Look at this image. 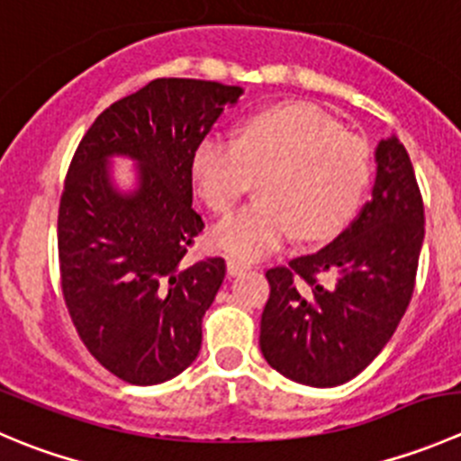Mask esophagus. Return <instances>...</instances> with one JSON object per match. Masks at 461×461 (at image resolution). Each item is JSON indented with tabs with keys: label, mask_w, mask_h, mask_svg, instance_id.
Returning <instances> with one entry per match:
<instances>
[{
	"label": "esophagus",
	"mask_w": 461,
	"mask_h": 461,
	"mask_svg": "<svg viewBox=\"0 0 461 461\" xmlns=\"http://www.w3.org/2000/svg\"><path fill=\"white\" fill-rule=\"evenodd\" d=\"M245 270H249V263L239 261V258H227V275L230 276L243 275Z\"/></svg>",
	"instance_id": "obj_1"
}]
</instances>
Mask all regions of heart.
I'll list each match as a JSON object with an SVG mask.
<instances>
[{"instance_id": "heart-1", "label": "heart", "mask_w": 461, "mask_h": 461, "mask_svg": "<svg viewBox=\"0 0 461 461\" xmlns=\"http://www.w3.org/2000/svg\"><path fill=\"white\" fill-rule=\"evenodd\" d=\"M191 168L216 213L230 212L261 176V198L218 222L212 234L218 249L239 258L263 257L294 234L302 240L338 234L358 209L372 171L367 141L303 103L257 112L236 141L207 137Z\"/></svg>"}]
</instances>
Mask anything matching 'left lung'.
<instances>
[{
    "label": "left lung",
    "instance_id": "obj_1",
    "mask_svg": "<svg viewBox=\"0 0 461 461\" xmlns=\"http://www.w3.org/2000/svg\"><path fill=\"white\" fill-rule=\"evenodd\" d=\"M423 200L396 137L376 149L372 200L333 243L266 272L261 354L272 369L311 387L358 376L405 315L423 243Z\"/></svg>",
    "mask_w": 461,
    "mask_h": 461
}]
</instances>
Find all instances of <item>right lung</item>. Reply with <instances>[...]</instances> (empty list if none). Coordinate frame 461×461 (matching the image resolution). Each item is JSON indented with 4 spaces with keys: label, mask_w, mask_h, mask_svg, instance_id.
Returning <instances> with one entry per match:
<instances>
[{
    "label": "right lung",
    "mask_w": 461,
    "mask_h": 461,
    "mask_svg": "<svg viewBox=\"0 0 461 461\" xmlns=\"http://www.w3.org/2000/svg\"><path fill=\"white\" fill-rule=\"evenodd\" d=\"M236 85L158 78L103 110L80 140L58 209L67 311L89 354L131 385H158L198 358L221 257L186 261L204 222L191 207V164ZM126 154L140 185L119 194L106 162Z\"/></svg>",
    "instance_id": "obj_1"
}]
</instances>
